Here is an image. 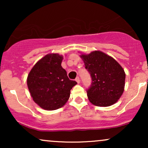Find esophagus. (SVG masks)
I'll return each mask as SVG.
<instances>
[{
  "label": "esophagus",
  "mask_w": 148,
  "mask_h": 148,
  "mask_svg": "<svg viewBox=\"0 0 148 148\" xmlns=\"http://www.w3.org/2000/svg\"><path fill=\"white\" fill-rule=\"evenodd\" d=\"M76 82H77L78 83V84H79V83H80V79H79V76H77V77H76Z\"/></svg>",
  "instance_id": "1"
}]
</instances>
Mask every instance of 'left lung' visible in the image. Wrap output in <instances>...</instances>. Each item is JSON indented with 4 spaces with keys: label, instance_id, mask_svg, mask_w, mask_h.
<instances>
[{
    "label": "left lung",
    "instance_id": "1",
    "mask_svg": "<svg viewBox=\"0 0 148 148\" xmlns=\"http://www.w3.org/2000/svg\"><path fill=\"white\" fill-rule=\"evenodd\" d=\"M81 57L91 76V85L87 90L90 101L97 106L113 105L124 91L125 73L123 67L115 59L99 51Z\"/></svg>",
    "mask_w": 148,
    "mask_h": 148
}]
</instances>
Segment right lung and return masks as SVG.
I'll use <instances>...</instances> for the list:
<instances>
[{"label": "right lung", "instance_id": "right-lung-1", "mask_svg": "<svg viewBox=\"0 0 148 148\" xmlns=\"http://www.w3.org/2000/svg\"><path fill=\"white\" fill-rule=\"evenodd\" d=\"M62 60V56L59 54H48L34 65L28 76L30 95L45 110H56L65 104L71 89L77 84L68 78L61 66Z\"/></svg>", "mask_w": 148, "mask_h": 148}]
</instances>
